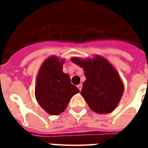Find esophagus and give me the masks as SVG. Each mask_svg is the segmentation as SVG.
I'll return each mask as SVG.
<instances>
[{"mask_svg": "<svg viewBox=\"0 0 148 148\" xmlns=\"http://www.w3.org/2000/svg\"><path fill=\"white\" fill-rule=\"evenodd\" d=\"M77 88L79 89V90H82V84H78V85H77Z\"/></svg>", "mask_w": 148, "mask_h": 148, "instance_id": "1", "label": "esophagus"}]
</instances>
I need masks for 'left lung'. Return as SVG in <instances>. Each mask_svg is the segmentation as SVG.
<instances>
[{
	"label": "left lung",
	"mask_w": 148,
	"mask_h": 148,
	"mask_svg": "<svg viewBox=\"0 0 148 148\" xmlns=\"http://www.w3.org/2000/svg\"><path fill=\"white\" fill-rule=\"evenodd\" d=\"M83 69L86 76L81 94L93 111L106 114L114 110L124 91V83L114 66L106 58H71Z\"/></svg>",
	"instance_id": "obj_1"
}]
</instances>
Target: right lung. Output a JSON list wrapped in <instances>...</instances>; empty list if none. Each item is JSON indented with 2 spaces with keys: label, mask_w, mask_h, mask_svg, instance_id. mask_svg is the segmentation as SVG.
<instances>
[{
  "label": "right lung",
  "mask_w": 148,
  "mask_h": 148,
  "mask_svg": "<svg viewBox=\"0 0 148 148\" xmlns=\"http://www.w3.org/2000/svg\"><path fill=\"white\" fill-rule=\"evenodd\" d=\"M64 58L55 55L46 58L39 69L35 87L37 102L50 115L65 111L72 97L79 90L71 82L67 74L62 71Z\"/></svg>",
  "instance_id": "1"
}]
</instances>
